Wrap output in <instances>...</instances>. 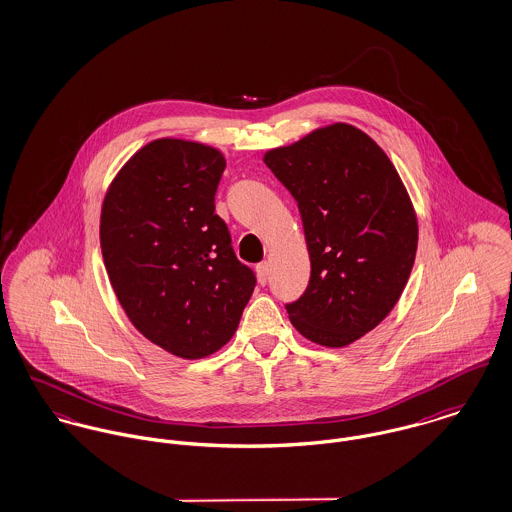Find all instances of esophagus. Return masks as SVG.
<instances>
[{"label":"esophagus","instance_id":"esophagus-1","mask_svg":"<svg viewBox=\"0 0 512 512\" xmlns=\"http://www.w3.org/2000/svg\"><path fill=\"white\" fill-rule=\"evenodd\" d=\"M256 272H258V279H260V283H266L268 278H270V266H268V262L258 264V266H256Z\"/></svg>","mask_w":512,"mask_h":512}]
</instances>
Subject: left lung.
<instances>
[{"label":"left lung","instance_id":"left-lung-1","mask_svg":"<svg viewBox=\"0 0 512 512\" xmlns=\"http://www.w3.org/2000/svg\"><path fill=\"white\" fill-rule=\"evenodd\" d=\"M266 166L297 201L311 278L287 303L291 325L328 348L379 325L411 276L419 227L387 154L360 129L334 123L274 148Z\"/></svg>","mask_w":512,"mask_h":512}]
</instances>
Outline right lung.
Returning a JSON list of instances; mask_svg holds the SVG:
<instances>
[{"label": "right lung", "mask_w": 512, "mask_h": 512, "mask_svg": "<svg viewBox=\"0 0 512 512\" xmlns=\"http://www.w3.org/2000/svg\"><path fill=\"white\" fill-rule=\"evenodd\" d=\"M225 166L217 148L152 140L123 166L101 207V254L121 307L140 334L187 360L233 338L256 287L215 213Z\"/></svg>", "instance_id": "add662e5"}]
</instances>
